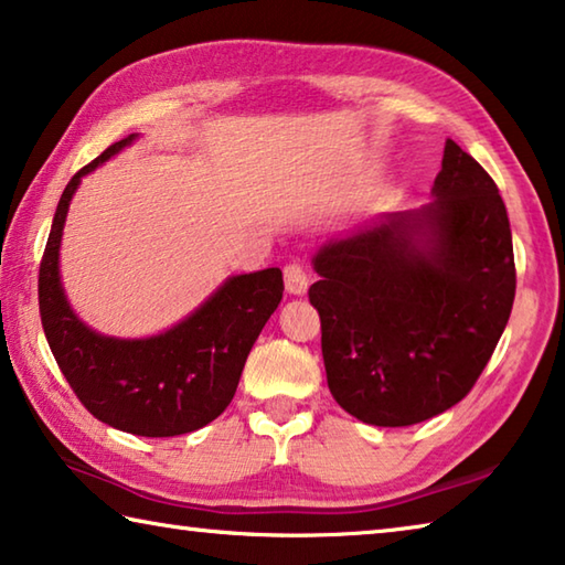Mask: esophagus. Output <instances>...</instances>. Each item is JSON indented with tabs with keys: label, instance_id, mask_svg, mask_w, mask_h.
Here are the masks:
<instances>
[{
	"label": "esophagus",
	"instance_id": "34e87169",
	"mask_svg": "<svg viewBox=\"0 0 565 565\" xmlns=\"http://www.w3.org/2000/svg\"><path fill=\"white\" fill-rule=\"evenodd\" d=\"M284 281H286V291L294 294V296H303L306 289H309V276H306L301 264L286 266Z\"/></svg>",
	"mask_w": 565,
	"mask_h": 565
}]
</instances>
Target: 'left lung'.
<instances>
[{"label":"left lung","mask_w":565,"mask_h":565,"mask_svg":"<svg viewBox=\"0 0 565 565\" xmlns=\"http://www.w3.org/2000/svg\"><path fill=\"white\" fill-rule=\"evenodd\" d=\"M431 194L329 238L311 259L329 391L371 426L420 424L456 406L511 317L513 242L499 186L446 139Z\"/></svg>","instance_id":"8db88e82"}]
</instances>
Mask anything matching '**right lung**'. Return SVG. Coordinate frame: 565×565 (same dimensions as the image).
I'll list each match as a JSON object with an SVG mask.
<instances>
[{"mask_svg":"<svg viewBox=\"0 0 565 565\" xmlns=\"http://www.w3.org/2000/svg\"><path fill=\"white\" fill-rule=\"evenodd\" d=\"M137 134L76 171L56 204L40 266V313L50 349L76 398L102 424L134 436L191 434L224 414L244 363L284 294L281 269L238 274L174 327L147 339L104 337L66 301L60 246L66 212L82 179Z\"/></svg>","mask_w":565,"mask_h":565,"instance_id":"add662e5","label":"right lung"}]
</instances>
